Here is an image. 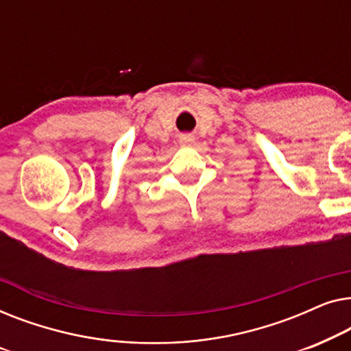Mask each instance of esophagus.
<instances>
[{
  "label": "esophagus",
  "mask_w": 351,
  "mask_h": 351,
  "mask_svg": "<svg viewBox=\"0 0 351 351\" xmlns=\"http://www.w3.org/2000/svg\"><path fill=\"white\" fill-rule=\"evenodd\" d=\"M194 141H195L194 136H191V135H181L180 136V145L181 146H191Z\"/></svg>",
  "instance_id": "34e87169"
}]
</instances>
